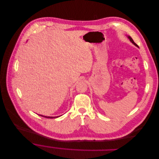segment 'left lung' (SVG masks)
<instances>
[{
  "mask_svg": "<svg viewBox=\"0 0 159 159\" xmlns=\"http://www.w3.org/2000/svg\"><path fill=\"white\" fill-rule=\"evenodd\" d=\"M128 38L130 39V41H131V42H132V43H133V44H134L135 46H136L139 47V46H137V44H136V43H135L134 41V40L132 39V38L130 36H128Z\"/></svg>",
  "mask_w": 159,
  "mask_h": 159,
  "instance_id": "1",
  "label": "left lung"
}]
</instances>
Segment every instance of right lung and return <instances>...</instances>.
Masks as SVG:
<instances>
[{"instance_id":"right-lung-1","label":"right lung","mask_w":159,"mask_h":159,"mask_svg":"<svg viewBox=\"0 0 159 159\" xmlns=\"http://www.w3.org/2000/svg\"><path fill=\"white\" fill-rule=\"evenodd\" d=\"M40 116L45 117V118H56L59 117V116H43V115H40Z\"/></svg>"}]
</instances>
